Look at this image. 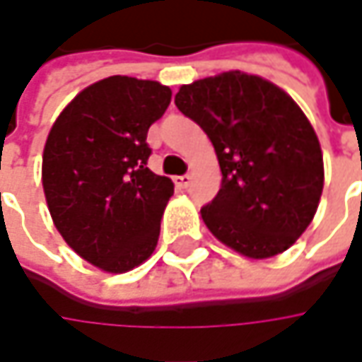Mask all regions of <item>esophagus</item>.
I'll list each match as a JSON object with an SVG mask.
<instances>
[{"label":"esophagus","instance_id":"1","mask_svg":"<svg viewBox=\"0 0 362 362\" xmlns=\"http://www.w3.org/2000/svg\"><path fill=\"white\" fill-rule=\"evenodd\" d=\"M191 179H193L191 175H181V177H175V185L181 189H185L189 183H191Z\"/></svg>","mask_w":362,"mask_h":362}]
</instances>
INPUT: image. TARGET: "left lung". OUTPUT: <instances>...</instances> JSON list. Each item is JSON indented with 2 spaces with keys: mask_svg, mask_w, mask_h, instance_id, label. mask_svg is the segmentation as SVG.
<instances>
[{
  "mask_svg": "<svg viewBox=\"0 0 362 362\" xmlns=\"http://www.w3.org/2000/svg\"><path fill=\"white\" fill-rule=\"evenodd\" d=\"M177 108L214 143L221 189L202 217L242 256L282 254L310 226L325 187L313 124L282 88L240 70L183 84Z\"/></svg>",
  "mask_w": 362,
  "mask_h": 362,
  "instance_id": "8db88e82",
  "label": "left lung"
}]
</instances>
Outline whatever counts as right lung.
<instances>
[{"label":"right lung","mask_w":362,"mask_h":362,"mask_svg":"<svg viewBox=\"0 0 362 362\" xmlns=\"http://www.w3.org/2000/svg\"><path fill=\"white\" fill-rule=\"evenodd\" d=\"M171 103L155 80L108 76L60 112L42 157L56 230L78 256L110 274L141 266L157 247L173 181L146 160L148 127Z\"/></svg>","instance_id":"obj_1"}]
</instances>
